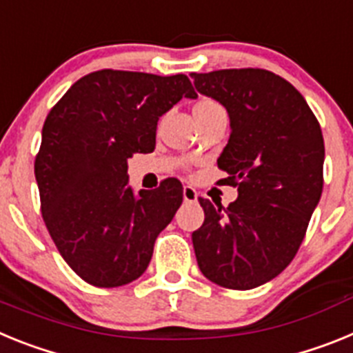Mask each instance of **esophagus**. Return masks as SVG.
Returning <instances> with one entry per match:
<instances>
[{
    "label": "esophagus",
    "mask_w": 353,
    "mask_h": 353,
    "mask_svg": "<svg viewBox=\"0 0 353 353\" xmlns=\"http://www.w3.org/2000/svg\"><path fill=\"white\" fill-rule=\"evenodd\" d=\"M198 196H199V192L196 191L192 185L183 187V201H187V203H192V201H196V199H198Z\"/></svg>",
    "instance_id": "obj_1"
}]
</instances>
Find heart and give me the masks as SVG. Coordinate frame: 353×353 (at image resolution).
I'll list each match as a JSON object with an SVG mask.
<instances>
[{"mask_svg":"<svg viewBox=\"0 0 353 353\" xmlns=\"http://www.w3.org/2000/svg\"><path fill=\"white\" fill-rule=\"evenodd\" d=\"M208 108H219V105L215 104L214 101H201L198 105H196L194 111H196V109H208Z\"/></svg>","mask_w":353,"mask_h":353,"instance_id":"b5f03b06","label":"heart"}]
</instances>
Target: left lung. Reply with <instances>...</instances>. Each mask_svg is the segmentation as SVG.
Instances as JSON below:
<instances>
[{
	"label": "left lung",
	"instance_id": "8db88e82",
	"mask_svg": "<svg viewBox=\"0 0 353 353\" xmlns=\"http://www.w3.org/2000/svg\"><path fill=\"white\" fill-rule=\"evenodd\" d=\"M223 104L230 139L217 166L236 185L226 208L199 198L203 226L192 233L199 270L215 285L251 290L283 272L297 254L323 187V136L304 97L263 68L192 74Z\"/></svg>",
	"mask_w": 353,
	"mask_h": 353
}]
</instances>
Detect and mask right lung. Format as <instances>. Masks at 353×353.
<instances>
[{"label": "right lung", "instance_id": "1", "mask_svg": "<svg viewBox=\"0 0 353 353\" xmlns=\"http://www.w3.org/2000/svg\"><path fill=\"white\" fill-rule=\"evenodd\" d=\"M196 97L183 74L108 68L76 81L46 118L35 159L43 223L90 285L123 286L148 267L155 239L182 205V183L168 179L134 194L127 159L154 152L159 118Z\"/></svg>", "mask_w": 353, "mask_h": 353}]
</instances>
